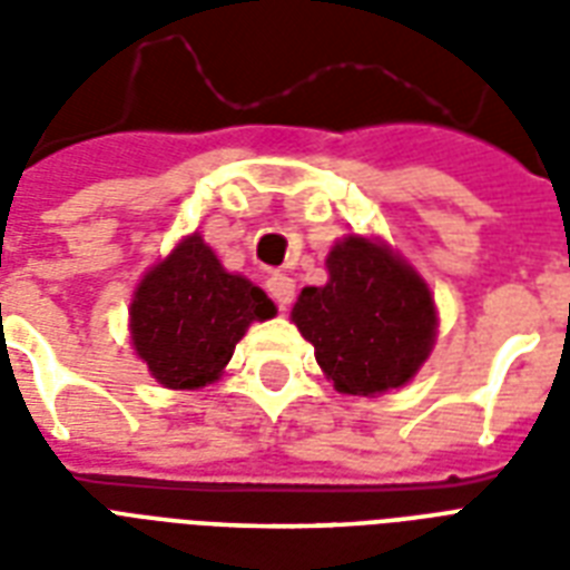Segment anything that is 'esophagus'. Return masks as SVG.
I'll list each match as a JSON object with an SVG mask.
<instances>
[{"instance_id": "34e87169", "label": "esophagus", "mask_w": 570, "mask_h": 570, "mask_svg": "<svg viewBox=\"0 0 570 570\" xmlns=\"http://www.w3.org/2000/svg\"><path fill=\"white\" fill-rule=\"evenodd\" d=\"M266 289H268V295L275 298V304H277V307H281V311H286V307L293 304V298H295V281L289 275H281V272H275V275H268Z\"/></svg>"}]
</instances>
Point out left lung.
Masks as SVG:
<instances>
[{
	"label": "left lung",
	"mask_w": 570,
	"mask_h": 570,
	"mask_svg": "<svg viewBox=\"0 0 570 570\" xmlns=\"http://www.w3.org/2000/svg\"><path fill=\"white\" fill-rule=\"evenodd\" d=\"M328 284L304 286L295 328L316 364L348 396H381L414 379L432 355L438 311L432 289L396 250L366 236L331 248Z\"/></svg>",
	"instance_id": "1"
}]
</instances>
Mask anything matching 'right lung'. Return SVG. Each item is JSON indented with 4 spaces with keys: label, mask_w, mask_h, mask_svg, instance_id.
Segmentation results:
<instances>
[{
    "label": "right lung",
    "mask_w": 570,
    "mask_h": 570,
    "mask_svg": "<svg viewBox=\"0 0 570 570\" xmlns=\"http://www.w3.org/2000/svg\"><path fill=\"white\" fill-rule=\"evenodd\" d=\"M275 304L248 277L230 275L200 233L156 263L132 293V348L163 387L213 384L250 322L275 316Z\"/></svg>",
    "instance_id": "1"
}]
</instances>
